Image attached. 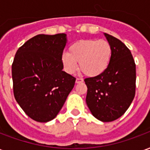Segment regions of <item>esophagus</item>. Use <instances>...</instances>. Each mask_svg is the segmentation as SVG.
<instances>
[{"instance_id":"1","label":"esophagus","mask_w":150,"mask_h":150,"mask_svg":"<svg viewBox=\"0 0 150 150\" xmlns=\"http://www.w3.org/2000/svg\"><path fill=\"white\" fill-rule=\"evenodd\" d=\"M83 81V79L81 78H77L76 79V80H75V83H82V82Z\"/></svg>"}]
</instances>
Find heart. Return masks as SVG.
Instances as JSON below:
<instances>
[{
    "instance_id": "b5f03b06",
    "label": "heart",
    "mask_w": 150,
    "mask_h": 150,
    "mask_svg": "<svg viewBox=\"0 0 150 150\" xmlns=\"http://www.w3.org/2000/svg\"><path fill=\"white\" fill-rule=\"evenodd\" d=\"M112 59V47L105 40L83 39L73 43L69 47L68 53L62 55L61 62L69 74H73L77 69L85 75L96 77L102 75L109 66Z\"/></svg>"
}]
</instances>
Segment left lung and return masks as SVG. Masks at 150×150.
<instances>
[{"label":"left lung","mask_w":150,"mask_h":150,"mask_svg":"<svg viewBox=\"0 0 150 150\" xmlns=\"http://www.w3.org/2000/svg\"><path fill=\"white\" fill-rule=\"evenodd\" d=\"M112 47L107 70L96 77L86 78V103L92 115L103 122L118 119L133 100L136 91V64L130 50L110 34H104Z\"/></svg>","instance_id":"left-lung-1"}]
</instances>
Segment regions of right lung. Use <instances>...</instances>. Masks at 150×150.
<instances>
[{"mask_svg": "<svg viewBox=\"0 0 150 150\" xmlns=\"http://www.w3.org/2000/svg\"><path fill=\"white\" fill-rule=\"evenodd\" d=\"M65 34H38L18 50L12 64L13 95L25 114L38 122L55 117L74 88L75 78L62 71Z\"/></svg>", "mask_w": 150, "mask_h": 150, "instance_id": "obj_1", "label": "right lung"}]
</instances>
